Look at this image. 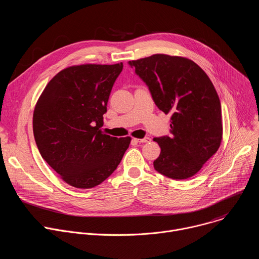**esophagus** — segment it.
Masks as SVG:
<instances>
[{
    "label": "esophagus",
    "instance_id": "1",
    "mask_svg": "<svg viewBox=\"0 0 259 259\" xmlns=\"http://www.w3.org/2000/svg\"><path fill=\"white\" fill-rule=\"evenodd\" d=\"M134 140H135L136 142H139V143H146V142H149V141H150V138H149V137H144V138H141V139L134 138Z\"/></svg>",
    "mask_w": 259,
    "mask_h": 259
}]
</instances>
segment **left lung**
Segmentation results:
<instances>
[{
    "mask_svg": "<svg viewBox=\"0 0 259 259\" xmlns=\"http://www.w3.org/2000/svg\"><path fill=\"white\" fill-rule=\"evenodd\" d=\"M128 64L147 85L156 107L171 113L170 135L153 138L161 149L153 161L155 170L174 180L194 176L222 142V108L212 82L182 57L156 54Z\"/></svg>",
    "mask_w": 259,
    "mask_h": 259,
    "instance_id": "8db88e82",
    "label": "left lung"
}]
</instances>
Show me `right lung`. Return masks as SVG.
Segmentation results:
<instances>
[{"label":"right lung","instance_id":"add662e5","mask_svg":"<svg viewBox=\"0 0 259 259\" xmlns=\"http://www.w3.org/2000/svg\"><path fill=\"white\" fill-rule=\"evenodd\" d=\"M123 70L86 64L59 72L46 86L33 113V134L42 158L69 185L89 189L110 177L131 138L104 134V114Z\"/></svg>","mask_w":259,"mask_h":259}]
</instances>
